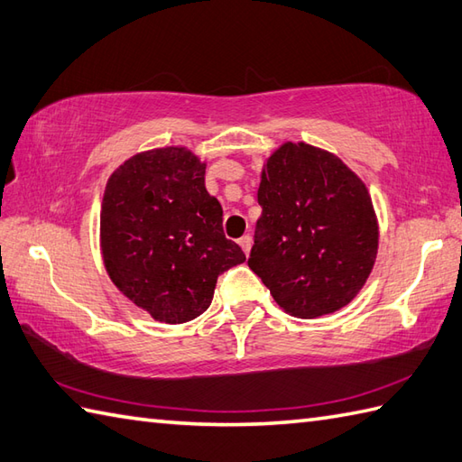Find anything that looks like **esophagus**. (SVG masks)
<instances>
[{
	"label": "esophagus",
	"instance_id": "34e87169",
	"mask_svg": "<svg viewBox=\"0 0 462 462\" xmlns=\"http://www.w3.org/2000/svg\"><path fill=\"white\" fill-rule=\"evenodd\" d=\"M239 245H241L243 253H245V254H249V253H251V245H253V239L249 237V235H245V237H241V239H239Z\"/></svg>",
	"mask_w": 462,
	"mask_h": 462
}]
</instances>
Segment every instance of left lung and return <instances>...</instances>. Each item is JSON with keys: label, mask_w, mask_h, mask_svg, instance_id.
Masks as SVG:
<instances>
[{"label": "left lung", "mask_w": 462, "mask_h": 462, "mask_svg": "<svg viewBox=\"0 0 462 462\" xmlns=\"http://www.w3.org/2000/svg\"><path fill=\"white\" fill-rule=\"evenodd\" d=\"M263 215L249 266L296 318L350 304L377 259L379 223L365 183L336 153L284 142L261 170Z\"/></svg>", "instance_id": "1"}]
</instances>
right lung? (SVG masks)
<instances>
[{"label":"right lung","mask_w":462,"mask_h":462,"mask_svg":"<svg viewBox=\"0 0 462 462\" xmlns=\"http://www.w3.org/2000/svg\"><path fill=\"white\" fill-rule=\"evenodd\" d=\"M186 146L138 152L110 173L100 203V254L112 284L163 324L209 309L217 276L245 261L225 239L223 209Z\"/></svg>","instance_id":"right-lung-1"}]
</instances>
